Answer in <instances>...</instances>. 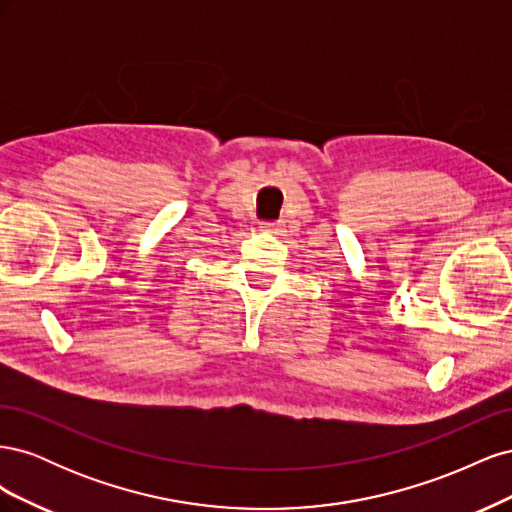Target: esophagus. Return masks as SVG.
<instances>
[{
	"label": "esophagus",
	"instance_id": "34e87169",
	"mask_svg": "<svg viewBox=\"0 0 512 512\" xmlns=\"http://www.w3.org/2000/svg\"><path fill=\"white\" fill-rule=\"evenodd\" d=\"M265 228H267L269 232H280L282 224H280V222H267V224H265Z\"/></svg>",
	"mask_w": 512,
	"mask_h": 512
}]
</instances>
